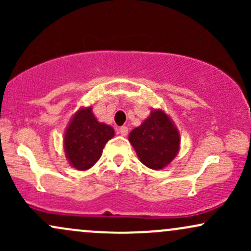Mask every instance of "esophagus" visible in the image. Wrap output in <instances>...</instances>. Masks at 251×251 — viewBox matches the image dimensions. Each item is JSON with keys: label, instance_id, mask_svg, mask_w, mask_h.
I'll list each match as a JSON object with an SVG mask.
<instances>
[{"label": "esophagus", "instance_id": "34e87169", "mask_svg": "<svg viewBox=\"0 0 251 251\" xmlns=\"http://www.w3.org/2000/svg\"><path fill=\"white\" fill-rule=\"evenodd\" d=\"M118 133L122 134L123 137H126V135H127V133H128V128L126 127V126H122V127L118 128Z\"/></svg>", "mask_w": 251, "mask_h": 251}]
</instances>
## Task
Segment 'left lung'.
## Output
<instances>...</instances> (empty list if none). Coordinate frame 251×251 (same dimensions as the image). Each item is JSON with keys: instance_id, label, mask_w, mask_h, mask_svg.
I'll return each mask as SVG.
<instances>
[{"instance_id": "left-lung-1", "label": "left lung", "mask_w": 251, "mask_h": 251, "mask_svg": "<svg viewBox=\"0 0 251 251\" xmlns=\"http://www.w3.org/2000/svg\"><path fill=\"white\" fill-rule=\"evenodd\" d=\"M128 140L140 162L152 170L166 168L179 152V131L163 109H152L142 125L129 132Z\"/></svg>"}]
</instances>
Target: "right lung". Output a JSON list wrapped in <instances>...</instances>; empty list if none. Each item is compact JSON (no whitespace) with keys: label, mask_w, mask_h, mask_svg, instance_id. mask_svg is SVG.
<instances>
[{"label":"right lung","mask_w":251,"mask_h":251,"mask_svg":"<svg viewBox=\"0 0 251 251\" xmlns=\"http://www.w3.org/2000/svg\"><path fill=\"white\" fill-rule=\"evenodd\" d=\"M113 137V127L98 122L92 106L79 108L63 135V150L68 163L79 171L91 169L101 157L106 143Z\"/></svg>","instance_id":"obj_1"}]
</instances>
